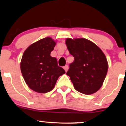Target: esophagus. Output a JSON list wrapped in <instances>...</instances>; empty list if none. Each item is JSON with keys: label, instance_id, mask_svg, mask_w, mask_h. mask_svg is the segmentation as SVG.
<instances>
[{"label": "esophagus", "instance_id": "obj_1", "mask_svg": "<svg viewBox=\"0 0 126 126\" xmlns=\"http://www.w3.org/2000/svg\"><path fill=\"white\" fill-rule=\"evenodd\" d=\"M63 69H64L65 71L67 72V70H68V66H67V65H66V66H64V67H63Z\"/></svg>", "mask_w": 126, "mask_h": 126}]
</instances>
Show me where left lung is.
I'll return each mask as SVG.
<instances>
[{"instance_id": "8db88e82", "label": "left lung", "mask_w": 126, "mask_h": 126, "mask_svg": "<svg viewBox=\"0 0 126 126\" xmlns=\"http://www.w3.org/2000/svg\"><path fill=\"white\" fill-rule=\"evenodd\" d=\"M66 44L75 59L66 73L75 89L85 95L94 94L102 86L107 73L104 53L93 42L83 38H67Z\"/></svg>"}]
</instances>
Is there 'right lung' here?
Masks as SVG:
<instances>
[{"mask_svg":"<svg viewBox=\"0 0 126 126\" xmlns=\"http://www.w3.org/2000/svg\"><path fill=\"white\" fill-rule=\"evenodd\" d=\"M56 42L46 37L33 43L25 50L21 62V70L28 87L38 93L50 92L64 70L57 59L50 56Z\"/></svg>","mask_w":126,"mask_h":126,"instance_id":"1","label":"right lung"}]
</instances>
